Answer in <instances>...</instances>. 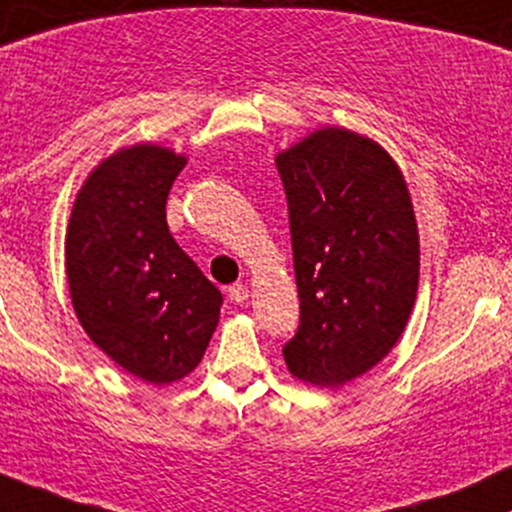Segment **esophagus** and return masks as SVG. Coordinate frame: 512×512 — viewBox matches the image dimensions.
Masks as SVG:
<instances>
[{
  "instance_id": "obj_1",
  "label": "esophagus",
  "mask_w": 512,
  "mask_h": 512,
  "mask_svg": "<svg viewBox=\"0 0 512 512\" xmlns=\"http://www.w3.org/2000/svg\"><path fill=\"white\" fill-rule=\"evenodd\" d=\"M247 296H250V289L243 282H235L233 286H228V299L235 303H245Z\"/></svg>"
}]
</instances>
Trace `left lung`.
I'll return each instance as SVG.
<instances>
[{"label":"left lung","mask_w":512,"mask_h":512,"mask_svg":"<svg viewBox=\"0 0 512 512\" xmlns=\"http://www.w3.org/2000/svg\"><path fill=\"white\" fill-rule=\"evenodd\" d=\"M301 318L296 379L342 386L391 352L413 311L420 245L406 179L374 140L320 128L277 155Z\"/></svg>","instance_id":"1"}]
</instances>
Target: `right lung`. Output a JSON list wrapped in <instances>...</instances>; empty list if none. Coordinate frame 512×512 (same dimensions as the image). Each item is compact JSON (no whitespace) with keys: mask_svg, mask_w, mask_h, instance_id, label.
<instances>
[{"mask_svg":"<svg viewBox=\"0 0 512 512\" xmlns=\"http://www.w3.org/2000/svg\"><path fill=\"white\" fill-rule=\"evenodd\" d=\"M184 165V155L150 143L106 157L82 184L65 235L84 333L150 384L196 369L221 316V291L167 228V196Z\"/></svg>","mask_w":512,"mask_h":512,"instance_id":"obj_1","label":"right lung"}]
</instances>
